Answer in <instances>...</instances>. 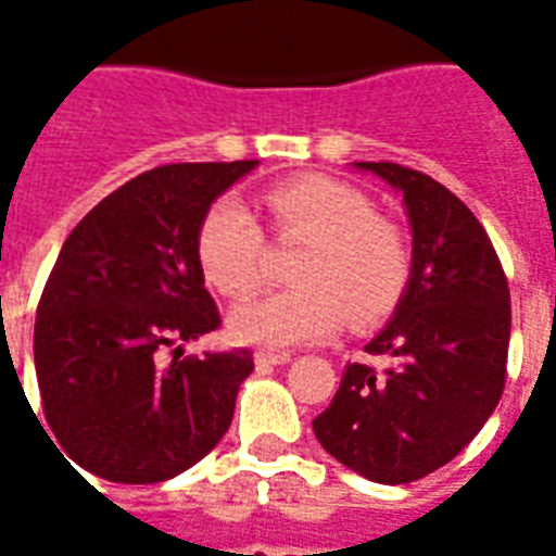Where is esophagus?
<instances>
[{
  "label": "esophagus",
  "instance_id": "esophagus-1",
  "mask_svg": "<svg viewBox=\"0 0 556 556\" xmlns=\"http://www.w3.org/2000/svg\"><path fill=\"white\" fill-rule=\"evenodd\" d=\"M256 366H279V364H288L291 355L288 352H268V349H260L256 355H253Z\"/></svg>",
  "mask_w": 556,
  "mask_h": 556
}]
</instances>
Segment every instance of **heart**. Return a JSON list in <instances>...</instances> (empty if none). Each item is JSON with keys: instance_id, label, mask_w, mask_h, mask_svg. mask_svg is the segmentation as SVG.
I'll use <instances>...</instances> for the list:
<instances>
[{"instance_id": "1", "label": "heart", "mask_w": 556, "mask_h": 556, "mask_svg": "<svg viewBox=\"0 0 556 556\" xmlns=\"http://www.w3.org/2000/svg\"><path fill=\"white\" fill-rule=\"evenodd\" d=\"M262 204L279 244H303L291 265L296 288L236 312V340L286 349L329 338L346 320L366 329L395 312L413 277V251L366 192L329 176H300L265 192ZM195 256L210 286L236 303L268 279L265 236L239 201H216L204 213Z\"/></svg>"}]
</instances>
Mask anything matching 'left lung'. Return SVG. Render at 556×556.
<instances>
[{
  "label": "left lung",
  "mask_w": 556,
  "mask_h": 556,
  "mask_svg": "<svg viewBox=\"0 0 556 556\" xmlns=\"http://www.w3.org/2000/svg\"><path fill=\"white\" fill-rule=\"evenodd\" d=\"M404 192L413 277L389 326L349 364L314 435L349 470L380 484L430 476L473 441L508 375L510 291L491 236L456 192L392 161H361Z\"/></svg>",
  "instance_id": "8db88e82"
}]
</instances>
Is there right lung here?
<instances>
[{
	"label": "right lung",
	"mask_w": 556,
	"mask_h": 556,
	"mask_svg": "<svg viewBox=\"0 0 556 556\" xmlns=\"http://www.w3.org/2000/svg\"><path fill=\"white\" fill-rule=\"evenodd\" d=\"M253 167L147 169L109 192L63 242L37 305L34 364L56 450L89 473L164 482L207 456L233 421L251 352L181 357L172 346L222 326L195 233L216 195Z\"/></svg>",
	"instance_id": "obj_1"
}]
</instances>
